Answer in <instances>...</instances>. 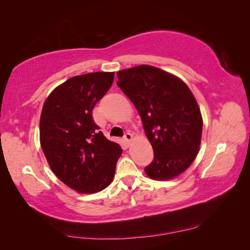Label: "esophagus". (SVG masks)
<instances>
[{
  "label": "esophagus",
  "instance_id": "34e87169",
  "mask_svg": "<svg viewBox=\"0 0 250 250\" xmlns=\"http://www.w3.org/2000/svg\"><path fill=\"white\" fill-rule=\"evenodd\" d=\"M124 140L127 142L128 145H129L130 142H131V140H132V134H131L129 131L126 132V133L124 134Z\"/></svg>",
  "mask_w": 250,
  "mask_h": 250
}]
</instances>
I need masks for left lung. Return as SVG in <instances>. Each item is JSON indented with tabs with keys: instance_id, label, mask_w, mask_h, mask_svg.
Listing matches in <instances>:
<instances>
[{
	"instance_id": "1",
	"label": "left lung",
	"mask_w": 250,
	"mask_h": 250,
	"mask_svg": "<svg viewBox=\"0 0 250 250\" xmlns=\"http://www.w3.org/2000/svg\"><path fill=\"white\" fill-rule=\"evenodd\" d=\"M118 86L138 109L153 148V162L145 168L156 180L178 176L199 151L202 117L190 88L174 75L151 65L117 73Z\"/></svg>"
}]
</instances>
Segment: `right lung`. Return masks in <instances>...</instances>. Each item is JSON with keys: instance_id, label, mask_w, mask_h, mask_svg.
<instances>
[{"instance_id": "add662e5", "label": "right lung", "mask_w": 250, "mask_h": 250, "mask_svg": "<svg viewBox=\"0 0 250 250\" xmlns=\"http://www.w3.org/2000/svg\"><path fill=\"white\" fill-rule=\"evenodd\" d=\"M113 76L112 72H96L72 77L53 90L42 106L43 154L53 173L79 193H97L108 187L122 154L119 144L104 137L92 116Z\"/></svg>"}]
</instances>
